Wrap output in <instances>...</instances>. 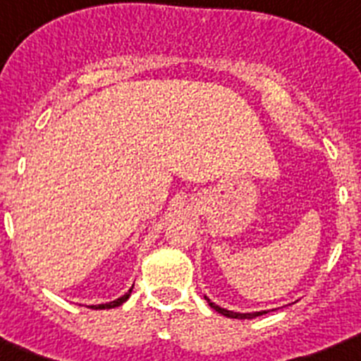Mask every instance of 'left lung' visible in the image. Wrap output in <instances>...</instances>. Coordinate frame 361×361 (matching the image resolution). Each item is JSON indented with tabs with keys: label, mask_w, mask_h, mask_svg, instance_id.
<instances>
[{
	"label": "left lung",
	"mask_w": 361,
	"mask_h": 361,
	"mask_svg": "<svg viewBox=\"0 0 361 361\" xmlns=\"http://www.w3.org/2000/svg\"><path fill=\"white\" fill-rule=\"evenodd\" d=\"M204 298L208 300L209 307H213L215 311H219L220 314H224V317L228 318H240V320H244V318H255V317H260V314H266L267 311H260V312H233V311H228V309H222L219 307V305H215L213 302H209L208 296H204Z\"/></svg>",
	"instance_id": "obj_1"
}]
</instances>
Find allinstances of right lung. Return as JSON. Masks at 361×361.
Returning <instances> with one entry per match:
<instances>
[{"label":"right lung","instance_id":"1","mask_svg":"<svg viewBox=\"0 0 361 361\" xmlns=\"http://www.w3.org/2000/svg\"><path fill=\"white\" fill-rule=\"evenodd\" d=\"M132 289H130V291L126 293V295H124V296H121V298L114 300V302H108V304H101V305H90V309H111V307H117V305L124 304V302L128 300V296H130V293H132Z\"/></svg>","mask_w":361,"mask_h":361}]
</instances>
